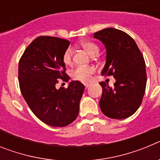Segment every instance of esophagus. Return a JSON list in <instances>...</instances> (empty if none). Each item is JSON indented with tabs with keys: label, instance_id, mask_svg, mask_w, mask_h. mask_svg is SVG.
<instances>
[{
	"label": "esophagus",
	"instance_id": "1",
	"mask_svg": "<svg viewBox=\"0 0 160 160\" xmlns=\"http://www.w3.org/2000/svg\"><path fill=\"white\" fill-rule=\"evenodd\" d=\"M84 86H85V87H86V88H88V87L90 86V83H85Z\"/></svg>",
	"mask_w": 160,
	"mask_h": 160
}]
</instances>
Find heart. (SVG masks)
I'll list each match as a JSON object with an SVG mask.
<instances>
[{"instance_id": "heart-1", "label": "heart", "mask_w": 160, "mask_h": 160, "mask_svg": "<svg viewBox=\"0 0 160 160\" xmlns=\"http://www.w3.org/2000/svg\"><path fill=\"white\" fill-rule=\"evenodd\" d=\"M81 46L91 57H95L99 53V49L97 45L91 42H88V41L82 42L81 43ZM72 56H73V50L70 47L67 48L62 56V62L66 66L71 65ZM95 68L94 66H78L71 72V76L73 79L78 81L87 82L90 81L92 75L95 73Z\"/></svg>"}]
</instances>
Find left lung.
I'll return each instance as SVG.
<instances>
[{"instance_id":"left-lung-1","label":"left lung","mask_w":160,"mask_h":160,"mask_svg":"<svg viewBox=\"0 0 160 160\" xmlns=\"http://www.w3.org/2000/svg\"><path fill=\"white\" fill-rule=\"evenodd\" d=\"M107 49V61L102 75H113L114 87L99 84L102 94L99 101L106 116L122 119L131 116L140 107L147 84L146 65L135 40L125 32L107 28L94 33Z\"/></svg>"}]
</instances>
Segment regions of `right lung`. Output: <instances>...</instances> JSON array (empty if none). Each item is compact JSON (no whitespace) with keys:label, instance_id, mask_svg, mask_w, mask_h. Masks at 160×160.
Segmentation results:
<instances>
[{"label":"right lung","instance_id":"obj_1","mask_svg":"<svg viewBox=\"0 0 160 160\" xmlns=\"http://www.w3.org/2000/svg\"><path fill=\"white\" fill-rule=\"evenodd\" d=\"M70 42L56 37L41 36L29 45L18 66L20 90L32 113L55 128L73 122L78 115L85 87L72 81L67 88H56L58 79L68 82L62 56Z\"/></svg>","mask_w":160,"mask_h":160}]
</instances>
